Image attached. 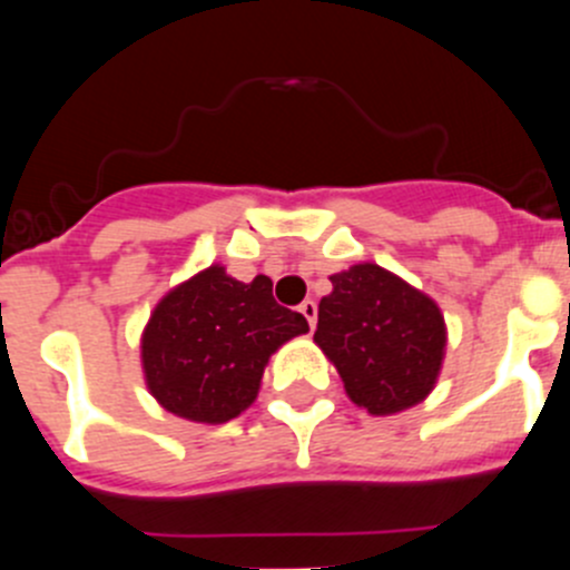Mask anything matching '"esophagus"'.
<instances>
[{"instance_id":"34e87169","label":"esophagus","mask_w":570,"mask_h":570,"mask_svg":"<svg viewBox=\"0 0 570 570\" xmlns=\"http://www.w3.org/2000/svg\"><path fill=\"white\" fill-rule=\"evenodd\" d=\"M301 314L308 320V327L317 325V303H314V301H303L301 303Z\"/></svg>"}]
</instances>
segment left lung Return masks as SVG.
I'll return each instance as SVG.
<instances>
[{
    "label": "left lung",
    "mask_w": 570,
    "mask_h": 570,
    "mask_svg": "<svg viewBox=\"0 0 570 570\" xmlns=\"http://www.w3.org/2000/svg\"><path fill=\"white\" fill-rule=\"evenodd\" d=\"M314 342L336 366L344 392L372 416L407 411L435 389L446 355L439 303L381 264L331 275Z\"/></svg>",
    "instance_id": "left-lung-1"
}]
</instances>
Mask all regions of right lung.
<instances>
[{
	"label": "right lung",
	"mask_w": 570,
	"mask_h": 570,
	"mask_svg": "<svg viewBox=\"0 0 570 570\" xmlns=\"http://www.w3.org/2000/svg\"><path fill=\"white\" fill-rule=\"evenodd\" d=\"M303 333L306 317L275 303L267 275L243 284L212 264L154 306L140 336L146 389L178 419L232 422L256 402L269 355Z\"/></svg>",
	"instance_id": "1"
}]
</instances>
